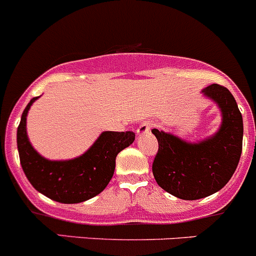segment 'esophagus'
<instances>
[{
  "instance_id": "obj_1",
  "label": "esophagus",
  "mask_w": 256,
  "mask_h": 256,
  "mask_svg": "<svg viewBox=\"0 0 256 256\" xmlns=\"http://www.w3.org/2000/svg\"><path fill=\"white\" fill-rule=\"evenodd\" d=\"M150 128H152V124H150L149 121H144V122L138 128V130H136V135L142 136L145 135V134H149Z\"/></svg>"
}]
</instances>
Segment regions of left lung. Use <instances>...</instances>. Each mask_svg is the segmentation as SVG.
I'll return each instance as SVG.
<instances>
[{
	"label": "left lung",
	"instance_id": "obj_1",
	"mask_svg": "<svg viewBox=\"0 0 256 256\" xmlns=\"http://www.w3.org/2000/svg\"><path fill=\"white\" fill-rule=\"evenodd\" d=\"M202 93L221 111V125L214 135L190 142L163 130H152L159 142L152 163L155 180L166 192L186 200L208 197L225 187L242 150V116L230 90L211 84Z\"/></svg>",
	"mask_w": 256,
	"mask_h": 256
}]
</instances>
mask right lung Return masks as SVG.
Here are the masks:
<instances>
[{"label":"right lung","instance_id":"1","mask_svg":"<svg viewBox=\"0 0 256 256\" xmlns=\"http://www.w3.org/2000/svg\"><path fill=\"white\" fill-rule=\"evenodd\" d=\"M39 97L28 104L18 128L20 163L31 186L60 204H80L100 194L111 180L117 154L135 140L132 131H104L82 155L68 160H50L31 145L26 131L28 110Z\"/></svg>","mask_w":256,"mask_h":256}]
</instances>
